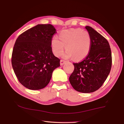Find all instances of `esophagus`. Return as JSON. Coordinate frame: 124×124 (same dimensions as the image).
<instances>
[{
	"label": "esophagus",
	"instance_id": "1",
	"mask_svg": "<svg viewBox=\"0 0 124 124\" xmlns=\"http://www.w3.org/2000/svg\"><path fill=\"white\" fill-rule=\"evenodd\" d=\"M66 62V61L63 60H60V65H63Z\"/></svg>",
	"mask_w": 124,
	"mask_h": 124
}]
</instances>
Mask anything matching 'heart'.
<instances>
[{
    "label": "heart",
    "instance_id": "b5f03b06",
    "mask_svg": "<svg viewBox=\"0 0 124 124\" xmlns=\"http://www.w3.org/2000/svg\"><path fill=\"white\" fill-rule=\"evenodd\" d=\"M58 39L54 37L51 47L54 55L59 56L65 48L63 57H73L75 61H81L89 55L91 47V38L88 32L81 29L63 30L58 35Z\"/></svg>",
    "mask_w": 124,
    "mask_h": 124
}]
</instances>
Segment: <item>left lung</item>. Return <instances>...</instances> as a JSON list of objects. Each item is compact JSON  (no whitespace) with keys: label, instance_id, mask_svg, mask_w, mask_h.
<instances>
[{"label":"left lung","instance_id":"8db88e82","mask_svg":"<svg viewBox=\"0 0 124 124\" xmlns=\"http://www.w3.org/2000/svg\"><path fill=\"white\" fill-rule=\"evenodd\" d=\"M91 38L89 55L79 63H73L75 69L69 78L73 88L78 92L89 93L101 87L110 72L112 55L107 39L90 26H85Z\"/></svg>","mask_w":124,"mask_h":124}]
</instances>
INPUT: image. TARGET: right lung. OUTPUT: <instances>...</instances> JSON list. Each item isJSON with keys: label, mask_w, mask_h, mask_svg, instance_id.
<instances>
[{"label": "right lung", "mask_w": 124, "mask_h": 124, "mask_svg": "<svg viewBox=\"0 0 124 124\" xmlns=\"http://www.w3.org/2000/svg\"><path fill=\"white\" fill-rule=\"evenodd\" d=\"M56 33L50 24H39L20 35L16 40L12 65L23 85L31 90L44 88L49 83L53 71L60 66L51 47Z\"/></svg>", "instance_id": "add662e5"}]
</instances>
